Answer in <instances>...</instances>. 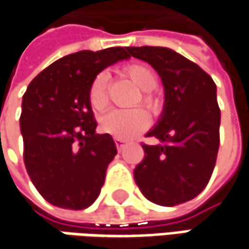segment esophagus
<instances>
[{"label": "esophagus", "mask_w": 249, "mask_h": 249, "mask_svg": "<svg viewBox=\"0 0 249 249\" xmlns=\"http://www.w3.org/2000/svg\"><path fill=\"white\" fill-rule=\"evenodd\" d=\"M115 144L116 147H117V150L122 151L123 150V147H124V144H126V142H124V140H120V139H115Z\"/></svg>", "instance_id": "obj_1"}]
</instances>
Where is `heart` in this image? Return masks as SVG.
I'll return each mask as SVG.
<instances>
[{
	"mask_svg": "<svg viewBox=\"0 0 249 249\" xmlns=\"http://www.w3.org/2000/svg\"><path fill=\"white\" fill-rule=\"evenodd\" d=\"M123 73L142 89L140 102L153 116H159L163 112L164 102L161 96L154 90L157 85V75L154 71L142 63H132L123 68ZM89 103L96 112H103L109 106V76L106 72L98 73L89 86ZM150 124V117L142 107L127 110H112L103 116L100 127L105 133H109L115 139L130 140L137 134L144 132Z\"/></svg>",
	"mask_w": 249,
	"mask_h": 249,
	"instance_id": "heart-1",
	"label": "heart"
}]
</instances>
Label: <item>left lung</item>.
<instances>
[{
    "label": "left lung",
    "mask_w": 249,
    "mask_h": 249,
    "mask_svg": "<svg viewBox=\"0 0 249 249\" xmlns=\"http://www.w3.org/2000/svg\"><path fill=\"white\" fill-rule=\"evenodd\" d=\"M127 51L157 71L166 96L161 119L147 133L161 143L142 144L144 159L134 169L136 184L154 204H183L204 190L215 166L221 120L215 83L197 63L169 48Z\"/></svg>",
    "instance_id": "left-lung-1"
}]
</instances>
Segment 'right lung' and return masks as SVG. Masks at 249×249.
I'll return each instance as SVG.
<instances>
[{
	"label": "right lung",
	"mask_w": 249,
	"mask_h": 249,
	"mask_svg": "<svg viewBox=\"0 0 249 249\" xmlns=\"http://www.w3.org/2000/svg\"><path fill=\"white\" fill-rule=\"evenodd\" d=\"M129 56L122 46L66 55L24 93V163L35 188L52 205L83 210L99 197L117 150L110 134H96L89 86L105 68Z\"/></svg>",
	"instance_id": "obj_1"
}]
</instances>
